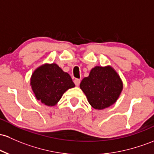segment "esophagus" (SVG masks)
Instances as JSON below:
<instances>
[{
    "mask_svg": "<svg viewBox=\"0 0 154 154\" xmlns=\"http://www.w3.org/2000/svg\"><path fill=\"white\" fill-rule=\"evenodd\" d=\"M74 84H75L76 86H79L80 83V79H75V80H74Z\"/></svg>",
    "mask_w": 154,
    "mask_h": 154,
    "instance_id": "1",
    "label": "esophagus"
}]
</instances>
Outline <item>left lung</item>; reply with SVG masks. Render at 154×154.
<instances>
[{"label": "left lung", "instance_id": "8db88e82", "mask_svg": "<svg viewBox=\"0 0 154 154\" xmlns=\"http://www.w3.org/2000/svg\"><path fill=\"white\" fill-rule=\"evenodd\" d=\"M80 87L91 107L103 109L116 102L123 90V82L110 66H95L83 78Z\"/></svg>", "mask_w": 154, "mask_h": 154}]
</instances>
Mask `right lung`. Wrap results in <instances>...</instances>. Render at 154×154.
<instances>
[{"label":"right lung","mask_w":154,"mask_h":154,"mask_svg":"<svg viewBox=\"0 0 154 154\" xmlns=\"http://www.w3.org/2000/svg\"><path fill=\"white\" fill-rule=\"evenodd\" d=\"M30 85L37 100L52 107L57 104L68 89L75 85L72 77L56 63H45L35 69Z\"/></svg>","instance_id":"right-lung-1"}]
</instances>
